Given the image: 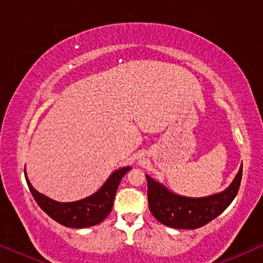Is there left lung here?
I'll use <instances>...</instances> for the list:
<instances>
[{"mask_svg":"<svg viewBox=\"0 0 263 263\" xmlns=\"http://www.w3.org/2000/svg\"><path fill=\"white\" fill-rule=\"evenodd\" d=\"M242 171L243 166H240L236 178L225 192L200 199L175 195L146 175L148 186L147 197L151 213L158 221L170 228L199 229L221 214L232 202L238 193Z\"/></svg>","mask_w":263,"mask_h":263,"instance_id":"1","label":"left lung"}]
</instances>
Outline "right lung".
Returning a JSON list of instances; mask_svg holds the SVG:
<instances>
[{
	"label": "right lung",
	"mask_w": 263,
	"mask_h": 263,
	"mask_svg": "<svg viewBox=\"0 0 263 263\" xmlns=\"http://www.w3.org/2000/svg\"><path fill=\"white\" fill-rule=\"evenodd\" d=\"M129 170L130 167H123L115 171L105 182V184L95 195L68 203L57 202L55 200L42 195L31 185L26 175H25V178H26L27 185L35 202L50 218L67 228L82 229L99 224L109 215L112 210L118 184H120L122 177Z\"/></svg>",
	"instance_id": "add662e5"
}]
</instances>
